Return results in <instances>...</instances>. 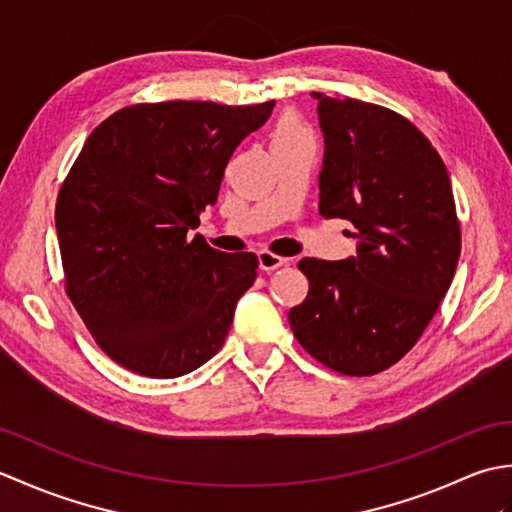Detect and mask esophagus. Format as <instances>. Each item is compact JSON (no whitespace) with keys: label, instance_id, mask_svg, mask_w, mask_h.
<instances>
[{"label":"esophagus","instance_id":"34e87169","mask_svg":"<svg viewBox=\"0 0 512 512\" xmlns=\"http://www.w3.org/2000/svg\"><path fill=\"white\" fill-rule=\"evenodd\" d=\"M259 268L264 270V273H273L279 266H286L288 259L286 257H279L275 253H270V250H259Z\"/></svg>","mask_w":512,"mask_h":512}]
</instances>
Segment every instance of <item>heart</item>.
<instances>
[{
    "label": "heart",
    "instance_id": "obj_1",
    "mask_svg": "<svg viewBox=\"0 0 512 512\" xmlns=\"http://www.w3.org/2000/svg\"><path fill=\"white\" fill-rule=\"evenodd\" d=\"M275 145H314V136L308 123H303L299 116L288 114L279 118L273 132V147Z\"/></svg>",
    "mask_w": 512,
    "mask_h": 512
}]
</instances>
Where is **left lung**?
Wrapping results in <instances>:
<instances>
[{
	"label": "left lung",
	"mask_w": 512,
	"mask_h": 512,
	"mask_svg": "<svg viewBox=\"0 0 512 512\" xmlns=\"http://www.w3.org/2000/svg\"><path fill=\"white\" fill-rule=\"evenodd\" d=\"M319 99V213L352 222L356 257H303L308 297L288 312L303 350L343 376L398 363L427 330L458 268L462 233L447 167L394 110Z\"/></svg>",
	"instance_id": "obj_1"
}]
</instances>
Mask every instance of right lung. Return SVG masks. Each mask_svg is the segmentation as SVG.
<instances>
[{
    "label": "right lung",
    "mask_w": 512,
    "mask_h": 512,
    "mask_svg": "<svg viewBox=\"0 0 512 512\" xmlns=\"http://www.w3.org/2000/svg\"><path fill=\"white\" fill-rule=\"evenodd\" d=\"M275 101L123 107L65 176L57 222L65 295L114 363L149 378L189 374L224 345L257 255L189 237L224 169Z\"/></svg>",
    "instance_id": "obj_1"
}]
</instances>
